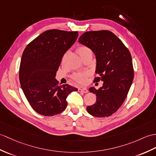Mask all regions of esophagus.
Segmentation results:
<instances>
[{
	"instance_id": "esophagus-1",
	"label": "esophagus",
	"mask_w": 156,
	"mask_h": 156,
	"mask_svg": "<svg viewBox=\"0 0 156 156\" xmlns=\"http://www.w3.org/2000/svg\"><path fill=\"white\" fill-rule=\"evenodd\" d=\"M78 92H83V93H87L88 92V90L87 88H78Z\"/></svg>"
}]
</instances>
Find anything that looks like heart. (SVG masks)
Segmentation results:
<instances>
[{"mask_svg": "<svg viewBox=\"0 0 156 156\" xmlns=\"http://www.w3.org/2000/svg\"><path fill=\"white\" fill-rule=\"evenodd\" d=\"M77 52L79 54V55L81 57L86 55L87 54L92 53V50L88 47L86 46H81L77 49ZM88 72H80V73H76L72 76V78H73L75 81H76L78 83H85L86 81V78L88 76Z\"/></svg>", "mask_w": 156, "mask_h": 156, "instance_id": "b5f03b06", "label": "heart"}]
</instances>
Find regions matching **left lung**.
Listing matches in <instances>:
<instances>
[{"instance_id":"1","label":"left lung","mask_w":156,"mask_h":156,"mask_svg":"<svg viewBox=\"0 0 156 156\" xmlns=\"http://www.w3.org/2000/svg\"><path fill=\"white\" fill-rule=\"evenodd\" d=\"M78 42L88 47L96 59L94 82L103 81L98 90L89 88L96 96V102L87 106L90 114L98 118L110 116L124 102L133 79L132 56L129 50L113 32L109 30L86 32Z\"/></svg>"}]
</instances>
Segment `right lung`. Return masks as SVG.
Segmentation results:
<instances>
[{
    "label": "right lung",
    "instance_id": "1",
    "mask_svg": "<svg viewBox=\"0 0 156 156\" xmlns=\"http://www.w3.org/2000/svg\"><path fill=\"white\" fill-rule=\"evenodd\" d=\"M78 32L46 30L29 43L22 56L19 69L21 88L31 107L45 116L62 112L66 98L78 89L60 85L55 78L62 58L74 44Z\"/></svg>",
    "mask_w": 156,
    "mask_h": 156
}]
</instances>
